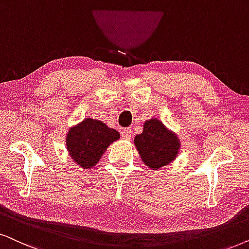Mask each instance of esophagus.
<instances>
[{"instance_id":"34e87169","label":"esophagus","mask_w":249,"mask_h":249,"mask_svg":"<svg viewBox=\"0 0 249 249\" xmlns=\"http://www.w3.org/2000/svg\"><path fill=\"white\" fill-rule=\"evenodd\" d=\"M132 135V131L131 128H124V130H122V138L123 139H130Z\"/></svg>"}]
</instances>
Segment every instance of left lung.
I'll return each mask as SVG.
<instances>
[{"instance_id": "1", "label": "left lung", "mask_w": 249, "mask_h": 249, "mask_svg": "<svg viewBox=\"0 0 249 249\" xmlns=\"http://www.w3.org/2000/svg\"><path fill=\"white\" fill-rule=\"evenodd\" d=\"M134 144L143 164L157 170L170 164L180 152V139L157 118L147 119L142 133L134 137Z\"/></svg>"}]
</instances>
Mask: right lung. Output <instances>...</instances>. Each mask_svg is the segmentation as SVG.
<instances>
[{"label":"right lung","mask_w":249,"mask_h":249,"mask_svg":"<svg viewBox=\"0 0 249 249\" xmlns=\"http://www.w3.org/2000/svg\"><path fill=\"white\" fill-rule=\"evenodd\" d=\"M119 138L121 134L115 128L88 117L69 128L65 144L75 164L81 169H90L97 164L107 148Z\"/></svg>","instance_id":"right-lung-1"}]
</instances>
